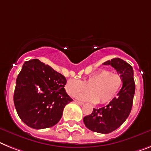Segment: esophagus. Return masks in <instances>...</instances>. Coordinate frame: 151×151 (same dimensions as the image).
<instances>
[{
	"label": "esophagus",
	"mask_w": 151,
	"mask_h": 151,
	"mask_svg": "<svg viewBox=\"0 0 151 151\" xmlns=\"http://www.w3.org/2000/svg\"><path fill=\"white\" fill-rule=\"evenodd\" d=\"M75 103H77V104H78L81 105V106H82V105H83V102H81V101H75Z\"/></svg>",
	"instance_id": "esophagus-1"
}]
</instances>
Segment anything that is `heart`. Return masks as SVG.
<instances>
[{
  "instance_id": "b5f03b06",
  "label": "heart",
  "mask_w": 151,
  "mask_h": 151,
  "mask_svg": "<svg viewBox=\"0 0 151 151\" xmlns=\"http://www.w3.org/2000/svg\"><path fill=\"white\" fill-rule=\"evenodd\" d=\"M122 84L123 78L120 74L104 69L92 73L83 81L74 78L69 79L65 84V90L70 96L75 97L89 89L91 93L79 94L78 99L104 104L116 97Z\"/></svg>"
}]
</instances>
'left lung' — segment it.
I'll return each instance as SVG.
<instances>
[{
  "label": "left lung",
  "mask_w": 151,
  "mask_h": 151,
  "mask_svg": "<svg viewBox=\"0 0 151 151\" xmlns=\"http://www.w3.org/2000/svg\"><path fill=\"white\" fill-rule=\"evenodd\" d=\"M111 65L123 78V85L117 96L105 107L93 109L90 115L83 117V123L89 130L101 134H109L124 124L130 114L133 105L135 83L133 68L121 58L104 62Z\"/></svg>",
  "instance_id": "obj_1"
}]
</instances>
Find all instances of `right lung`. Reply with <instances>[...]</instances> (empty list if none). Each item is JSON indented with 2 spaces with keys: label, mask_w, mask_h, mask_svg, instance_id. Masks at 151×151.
<instances>
[{
  "label": "right lung",
  "mask_w": 151,
  "mask_h": 151,
  "mask_svg": "<svg viewBox=\"0 0 151 151\" xmlns=\"http://www.w3.org/2000/svg\"><path fill=\"white\" fill-rule=\"evenodd\" d=\"M65 77L38 59L25 61L16 81L14 103L21 121L34 129L57 124L73 100L64 87Z\"/></svg>",
  "instance_id": "add662e5"
}]
</instances>
